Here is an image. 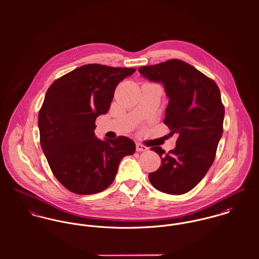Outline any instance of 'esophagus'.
I'll return each instance as SVG.
<instances>
[{
  "label": "esophagus",
  "instance_id": "esophagus-1",
  "mask_svg": "<svg viewBox=\"0 0 259 259\" xmlns=\"http://www.w3.org/2000/svg\"><path fill=\"white\" fill-rule=\"evenodd\" d=\"M136 149H137V151H146V150H148V148L145 147V146H143L142 144H137Z\"/></svg>",
  "mask_w": 259,
  "mask_h": 259
}]
</instances>
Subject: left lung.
<instances>
[{
	"label": "left lung",
	"mask_w": 259,
	"mask_h": 259,
	"mask_svg": "<svg viewBox=\"0 0 259 259\" xmlns=\"http://www.w3.org/2000/svg\"><path fill=\"white\" fill-rule=\"evenodd\" d=\"M140 74L162 83L168 105L163 122L179 136L176 148L165 153L151 148L161 158L160 167L148 175L157 190L184 194L204 178L211 166L223 133L224 107L214 80L181 60L141 67Z\"/></svg>",
	"instance_id": "1"
}]
</instances>
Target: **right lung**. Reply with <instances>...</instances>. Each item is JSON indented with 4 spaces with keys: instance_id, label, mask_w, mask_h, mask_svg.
<instances>
[{
    "instance_id": "1",
    "label": "right lung",
    "mask_w": 259,
    "mask_h": 259,
    "mask_svg": "<svg viewBox=\"0 0 259 259\" xmlns=\"http://www.w3.org/2000/svg\"><path fill=\"white\" fill-rule=\"evenodd\" d=\"M136 69L85 65L55 80L38 112L39 143L56 179L76 194L101 192L112 184L122 157L136 151L126 137L104 141L96 118L106 114L119 81Z\"/></svg>"
}]
</instances>
